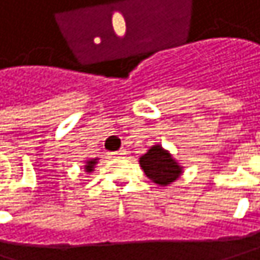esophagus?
<instances>
[{
	"label": "esophagus",
	"mask_w": 260,
	"mask_h": 260,
	"mask_svg": "<svg viewBox=\"0 0 260 260\" xmlns=\"http://www.w3.org/2000/svg\"><path fill=\"white\" fill-rule=\"evenodd\" d=\"M126 154H127L126 149H118L117 153H114V156H115V157H123V156H126Z\"/></svg>",
	"instance_id": "esophagus-1"
}]
</instances>
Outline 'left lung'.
<instances>
[{
    "label": "left lung",
    "mask_w": 260,
    "mask_h": 260,
    "mask_svg": "<svg viewBox=\"0 0 260 260\" xmlns=\"http://www.w3.org/2000/svg\"><path fill=\"white\" fill-rule=\"evenodd\" d=\"M139 162L145 175L162 187L175 182L184 173L178 160L170 154V151L162 148V145H153L143 156H140Z\"/></svg>",
    "instance_id": "left-lung-1"
}]
</instances>
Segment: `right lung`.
<instances>
[{"mask_svg":"<svg viewBox=\"0 0 260 260\" xmlns=\"http://www.w3.org/2000/svg\"><path fill=\"white\" fill-rule=\"evenodd\" d=\"M98 164V157H95V159H87L85 160V165H84V170L87 173H92L93 170H95V165Z\"/></svg>","mask_w":260,"mask_h":260,"instance_id":"obj_1","label":"right lung"}]
</instances>
